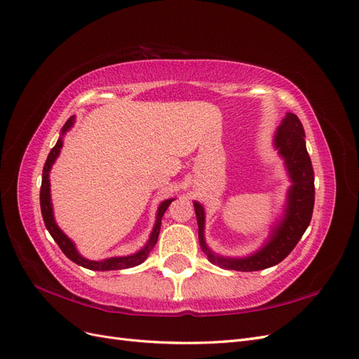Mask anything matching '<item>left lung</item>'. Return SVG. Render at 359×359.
<instances>
[{
  "mask_svg": "<svg viewBox=\"0 0 359 359\" xmlns=\"http://www.w3.org/2000/svg\"><path fill=\"white\" fill-rule=\"evenodd\" d=\"M273 147L284 161L289 174L290 188L285 196V206L280 219L269 233V238L262 248L247 257H225L213 252L204 239V222L206 213L198 201H194L197 215L198 241L203 252L210 263L222 269L252 272L272 268L283 262L293 251L310 225L314 208V171L311 159L305 146V132L298 116L287 112L273 135Z\"/></svg>",
  "mask_w": 359,
  "mask_h": 359,
  "instance_id": "1",
  "label": "left lung"
}]
</instances>
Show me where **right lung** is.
<instances>
[{"instance_id": "obj_1", "label": "right lung", "mask_w": 359, "mask_h": 359, "mask_svg": "<svg viewBox=\"0 0 359 359\" xmlns=\"http://www.w3.org/2000/svg\"><path fill=\"white\" fill-rule=\"evenodd\" d=\"M75 123V116H72L66 125L61 128V135L57 141V144L53 147V150L49 151L48 159L45 162L43 167V174H42V188H40V209H42V217L45 221L46 229L49 231L50 236L57 242L58 247L61 248L66 254V257L70 259L74 263L83 266V268L91 269V271H118V269H128V268H134V266L141 264L144 262L150 251L155 247L158 242V236H159V230H161V221L163 213L168 209V206L171 204L172 200L176 198H167L163 200L156 212V219H155V225H153V230L149 236V241L146 242L144 247H142L140 251H137L135 254L130 255H123V257H109V259H104V260H88L86 257L81 255L75 247V243L72 242V239H69L66 234L63 233L54 218V209H53V201H50V183H49V171L53 168L55 159L58 158L61 147H63V137L66 135V132L74 126Z\"/></svg>"}]
</instances>
